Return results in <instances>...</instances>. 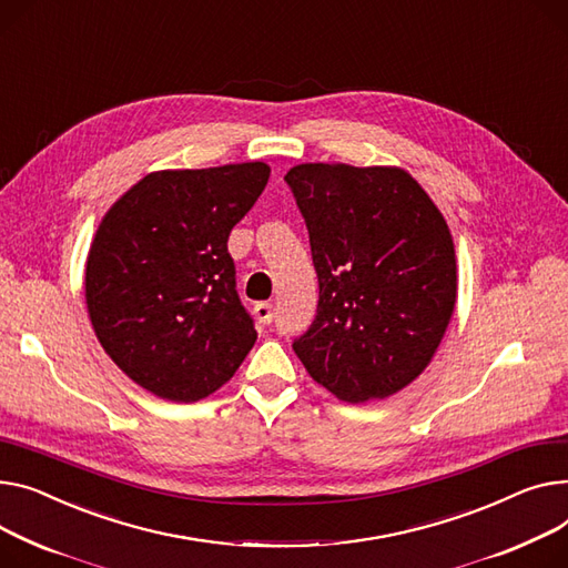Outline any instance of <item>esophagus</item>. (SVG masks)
Segmentation results:
<instances>
[{"instance_id":"34e87169","label":"esophagus","mask_w":568,"mask_h":568,"mask_svg":"<svg viewBox=\"0 0 568 568\" xmlns=\"http://www.w3.org/2000/svg\"><path fill=\"white\" fill-rule=\"evenodd\" d=\"M253 315H255V320H257L262 326H267V324H272V320H274V306L267 304V301H262V304H255Z\"/></svg>"}]
</instances>
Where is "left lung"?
I'll list each match as a JSON object with an SVG mask.
<instances>
[{
	"label": "left lung",
	"mask_w": 568,
	"mask_h": 568,
	"mask_svg": "<svg viewBox=\"0 0 568 568\" xmlns=\"http://www.w3.org/2000/svg\"><path fill=\"white\" fill-rule=\"evenodd\" d=\"M306 219L317 315L294 354L337 399H384L432 363L457 304L447 221L399 166L298 164L285 175Z\"/></svg>",
	"instance_id": "1"
}]
</instances>
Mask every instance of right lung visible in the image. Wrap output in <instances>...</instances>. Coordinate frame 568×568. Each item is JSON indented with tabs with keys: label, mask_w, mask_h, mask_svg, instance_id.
I'll return each mask as SVG.
<instances>
[{
	"label": "right lung",
	"mask_w": 568,
	"mask_h": 568,
	"mask_svg": "<svg viewBox=\"0 0 568 568\" xmlns=\"http://www.w3.org/2000/svg\"><path fill=\"white\" fill-rule=\"evenodd\" d=\"M270 173L264 162L155 171L102 216L87 257V311L106 356L148 393L199 402L231 382L255 345L229 235Z\"/></svg>",
	"instance_id": "right-lung-1"
}]
</instances>
